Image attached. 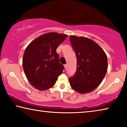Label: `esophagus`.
<instances>
[{"instance_id": "34e87169", "label": "esophagus", "mask_w": 127, "mask_h": 127, "mask_svg": "<svg viewBox=\"0 0 127 127\" xmlns=\"http://www.w3.org/2000/svg\"><path fill=\"white\" fill-rule=\"evenodd\" d=\"M64 66H65V69H66V68H67V64H65V65H64Z\"/></svg>"}]
</instances>
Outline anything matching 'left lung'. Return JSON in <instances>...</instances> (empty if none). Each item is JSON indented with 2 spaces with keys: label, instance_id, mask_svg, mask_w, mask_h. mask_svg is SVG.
Here are the masks:
<instances>
[{
  "label": "left lung",
  "instance_id": "obj_1",
  "mask_svg": "<svg viewBox=\"0 0 127 127\" xmlns=\"http://www.w3.org/2000/svg\"><path fill=\"white\" fill-rule=\"evenodd\" d=\"M70 40L77 59L75 74L69 78L70 86L80 93L92 92L101 84L106 74L107 56L90 39L71 35Z\"/></svg>",
  "mask_w": 127,
  "mask_h": 127
}]
</instances>
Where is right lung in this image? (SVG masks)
Instances as JSON below:
<instances>
[{
  "label": "right lung",
  "instance_id": "obj_1",
  "mask_svg": "<svg viewBox=\"0 0 127 127\" xmlns=\"http://www.w3.org/2000/svg\"><path fill=\"white\" fill-rule=\"evenodd\" d=\"M67 35L57 32L43 34L31 42L25 51L23 68L29 82L40 91L55 84L64 70L56 49Z\"/></svg>",
  "mask_w": 127,
  "mask_h": 127
}]
</instances>
